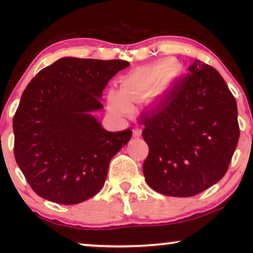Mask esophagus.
Instances as JSON below:
<instances>
[{
    "mask_svg": "<svg viewBox=\"0 0 253 253\" xmlns=\"http://www.w3.org/2000/svg\"><path fill=\"white\" fill-rule=\"evenodd\" d=\"M140 136H141V130L139 129V127H136V129L133 130V137L138 138V137H140Z\"/></svg>",
    "mask_w": 253,
    "mask_h": 253,
    "instance_id": "1",
    "label": "esophagus"
}]
</instances>
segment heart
I'll list each match as a JSON object with an SVG mask.
<instances>
[{
  "instance_id": "1",
  "label": "heart",
  "mask_w": 253,
  "mask_h": 253,
  "mask_svg": "<svg viewBox=\"0 0 253 253\" xmlns=\"http://www.w3.org/2000/svg\"><path fill=\"white\" fill-rule=\"evenodd\" d=\"M174 61L170 58L159 61L143 70L132 72L124 76L121 79V93L112 91L108 94V106L112 112L124 115L131 112V103L139 100L152 86H154L164 76L167 74ZM179 76L178 69H174L168 72L166 82H172Z\"/></svg>"
}]
</instances>
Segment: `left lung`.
<instances>
[{"instance_id":"8db88e82","label":"left lung","mask_w":253,"mask_h":253,"mask_svg":"<svg viewBox=\"0 0 253 253\" xmlns=\"http://www.w3.org/2000/svg\"><path fill=\"white\" fill-rule=\"evenodd\" d=\"M191 75L145 116L147 184L165 196L192 197L223 177L236 150L237 105L215 69L196 60Z\"/></svg>"}]
</instances>
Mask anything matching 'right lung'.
<instances>
[{"label": "right lung", "instance_id": "obj_1", "mask_svg": "<svg viewBox=\"0 0 253 253\" xmlns=\"http://www.w3.org/2000/svg\"><path fill=\"white\" fill-rule=\"evenodd\" d=\"M129 62L63 57L24 89L13 116L15 158L38 196L74 205L105 184L112 158L129 143L130 129L110 132L93 115L108 82Z\"/></svg>", "mask_w": 253, "mask_h": 253}]
</instances>
